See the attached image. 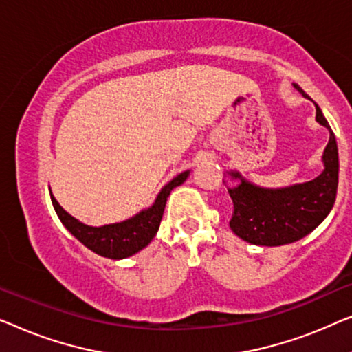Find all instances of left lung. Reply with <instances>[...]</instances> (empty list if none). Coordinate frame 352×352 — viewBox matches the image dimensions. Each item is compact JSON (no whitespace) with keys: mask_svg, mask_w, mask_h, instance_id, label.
<instances>
[{"mask_svg":"<svg viewBox=\"0 0 352 352\" xmlns=\"http://www.w3.org/2000/svg\"><path fill=\"white\" fill-rule=\"evenodd\" d=\"M294 87L311 100L298 84ZM314 107L316 121L330 133L322 155L324 170L314 180L285 188H263L245 180L237 170L226 172L237 182L236 186L228 188L234 204L230 228L242 241L268 247L292 244L313 232L330 214L338 188V146L318 103Z\"/></svg>","mask_w":352,"mask_h":352,"instance_id":"left-lung-1","label":"left lung"}]
</instances>
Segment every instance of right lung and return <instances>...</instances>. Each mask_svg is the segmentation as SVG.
Segmentation results:
<instances>
[{
  "instance_id": "right-lung-1",
  "label": "right lung",
  "mask_w": 352,
  "mask_h": 352,
  "mask_svg": "<svg viewBox=\"0 0 352 352\" xmlns=\"http://www.w3.org/2000/svg\"><path fill=\"white\" fill-rule=\"evenodd\" d=\"M190 177V170L182 172L167 183L160 191L156 199L148 209H143L131 219L118 223H110L103 226H89L82 221L72 217L63 207L58 204L51 192V201L56 214L63 226L72 232L76 239L87 247L89 250L96 252L97 255L111 260H122L127 256L135 255L137 252L150 244L153 237L160 230L162 214H164L167 197L174 188L180 186Z\"/></svg>"
}]
</instances>
